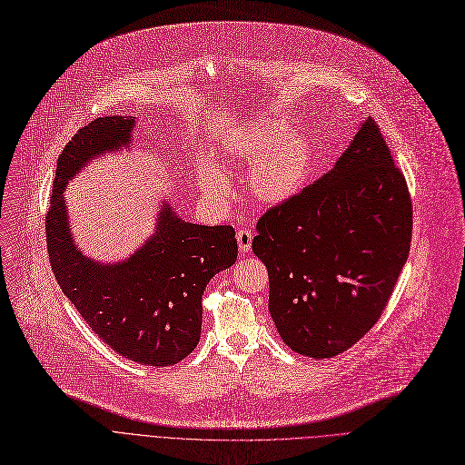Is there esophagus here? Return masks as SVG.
Returning <instances> with one entry per match:
<instances>
[{
  "label": "esophagus",
  "mask_w": 465,
  "mask_h": 465,
  "mask_svg": "<svg viewBox=\"0 0 465 465\" xmlns=\"http://www.w3.org/2000/svg\"><path fill=\"white\" fill-rule=\"evenodd\" d=\"M237 245H239V252L241 254H247L252 247V232L249 228H241L237 232Z\"/></svg>",
  "instance_id": "obj_1"
}]
</instances>
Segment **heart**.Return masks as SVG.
Listing matches in <instances>:
<instances>
[{"label":"heart","instance_id":"1","mask_svg":"<svg viewBox=\"0 0 465 465\" xmlns=\"http://www.w3.org/2000/svg\"><path fill=\"white\" fill-rule=\"evenodd\" d=\"M228 154L249 165V186L254 198L265 205L288 202L305 186L314 167V146L303 134L292 132L281 118H260L239 128L228 139ZM200 186L207 195L220 198L228 192L223 171L203 165Z\"/></svg>","mask_w":465,"mask_h":465}]
</instances>
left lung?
Segmentation results:
<instances>
[{
    "label": "left lung",
    "mask_w": 465,
    "mask_h": 465,
    "mask_svg": "<svg viewBox=\"0 0 465 465\" xmlns=\"http://www.w3.org/2000/svg\"><path fill=\"white\" fill-rule=\"evenodd\" d=\"M256 232L284 343L309 358L358 343L392 296L412 235L411 193L377 122L363 120L328 173L265 211Z\"/></svg>",
    "instance_id": "8db88e82"
}]
</instances>
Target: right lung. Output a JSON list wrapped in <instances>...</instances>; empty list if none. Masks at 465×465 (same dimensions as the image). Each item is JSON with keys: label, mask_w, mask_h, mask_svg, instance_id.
Returning a JSON list of instances; mask_svg holds the SVG:
<instances>
[{"label": "right lung", "mask_w": 465, "mask_h": 465, "mask_svg": "<svg viewBox=\"0 0 465 465\" xmlns=\"http://www.w3.org/2000/svg\"><path fill=\"white\" fill-rule=\"evenodd\" d=\"M135 116L92 120L58 156L51 207L45 216L53 273L92 331L120 356L143 365L179 363L202 333L207 282L237 260L232 226H200L162 205L158 228L124 262L97 263L73 241L64 188L104 153L130 146Z\"/></svg>", "instance_id": "right-lung-1"}]
</instances>
